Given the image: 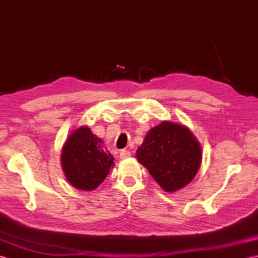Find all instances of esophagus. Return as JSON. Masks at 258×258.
Returning <instances> with one entry per match:
<instances>
[{"label": "esophagus", "instance_id": "esophagus-1", "mask_svg": "<svg viewBox=\"0 0 258 258\" xmlns=\"http://www.w3.org/2000/svg\"><path fill=\"white\" fill-rule=\"evenodd\" d=\"M119 157H121L122 159L128 158V157H131V153L128 151H126V149H123V151L119 152Z\"/></svg>", "mask_w": 258, "mask_h": 258}]
</instances>
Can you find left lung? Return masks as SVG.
Returning a JSON list of instances; mask_svg holds the SVG:
<instances>
[{
	"mask_svg": "<svg viewBox=\"0 0 258 258\" xmlns=\"http://www.w3.org/2000/svg\"><path fill=\"white\" fill-rule=\"evenodd\" d=\"M136 157L166 192H173L192 181L202 153L188 127L164 121L146 134Z\"/></svg>",
	"mask_w": 258,
	"mask_h": 258,
	"instance_id": "left-lung-1",
	"label": "left lung"
}]
</instances>
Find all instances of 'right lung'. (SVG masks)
<instances>
[{"label":"right lung","instance_id":"1","mask_svg":"<svg viewBox=\"0 0 258 258\" xmlns=\"http://www.w3.org/2000/svg\"><path fill=\"white\" fill-rule=\"evenodd\" d=\"M114 158L105 153L103 141L88 126L77 128L66 141L61 151V167L71 185L91 191L104 181Z\"/></svg>","mask_w":258,"mask_h":258}]
</instances>
